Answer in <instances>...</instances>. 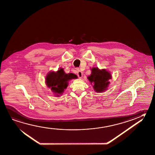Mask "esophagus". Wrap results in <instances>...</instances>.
I'll list each match as a JSON object with an SVG mask.
<instances>
[{"label":"esophagus","instance_id":"1","mask_svg":"<svg viewBox=\"0 0 155 155\" xmlns=\"http://www.w3.org/2000/svg\"><path fill=\"white\" fill-rule=\"evenodd\" d=\"M77 75H78V76L79 77V78H81L82 77V73L81 71H79V70H78Z\"/></svg>","mask_w":155,"mask_h":155}]
</instances>
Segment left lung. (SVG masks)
Instances as JSON below:
<instances>
[{
	"instance_id": "8db88e82",
	"label": "left lung",
	"mask_w": 155,
	"mask_h": 155,
	"mask_svg": "<svg viewBox=\"0 0 155 155\" xmlns=\"http://www.w3.org/2000/svg\"><path fill=\"white\" fill-rule=\"evenodd\" d=\"M110 74L105 69L100 70L98 68L92 69V73L88 79L92 84L95 92H103L106 89L110 84L108 80L111 79Z\"/></svg>"
}]
</instances>
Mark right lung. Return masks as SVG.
I'll use <instances>...</instances> for the list:
<instances>
[{
	"instance_id": "add662e5",
	"label": "right lung",
	"mask_w": 155,
	"mask_h": 155,
	"mask_svg": "<svg viewBox=\"0 0 155 155\" xmlns=\"http://www.w3.org/2000/svg\"><path fill=\"white\" fill-rule=\"evenodd\" d=\"M78 76L73 73L65 74L62 68L57 72L51 71L46 77V84L51 88V91L56 94H62L64 89L68 86V82L71 79H76Z\"/></svg>"
}]
</instances>
